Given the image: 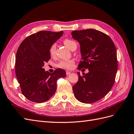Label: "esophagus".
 <instances>
[{
	"mask_svg": "<svg viewBox=\"0 0 134 134\" xmlns=\"http://www.w3.org/2000/svg\"><path fill=\"white\" fill-rule=\"evenodd\" d=\"M71 72H70V71H66V75H70V74H71Z\"/></svg>",
	"mask_w": 134,
	"mask_h": 134,
	"instance_id": "obj_1",
	"label": "esophagus"
}]
</instances>
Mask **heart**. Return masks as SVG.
I'll use <instances>...</instances> for the list:
<instances>
[{
    "mask_svg": "<svg viewBox=\"0 0 134 134\" xmlns=\"http://www.w3.org/2000/svg\"><path fill=\"white\" fill-rule=\"evenodd\" d=\"M63 43L65 45L70 48L71 50L77 47L76 42L71 39L66 38L63 40ZM49 53L52 57L55 56L56 51V43H53L49 47ZM75 66V61L73 59L69 60H62L56 63V66L57 68L64 69V70H71Z\"/></svg>",
    "mask_w": 134,
    "mask_h": 134,
    "instance_id": "b5f03b06",
    "label": "heart"
}]
</instances>
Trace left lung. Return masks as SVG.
Masks as SVG:
<instances>
[{
	"mask_svg": "<svg viewBox=\"0 0 134 134\" xmlns=\"http://www.w3.org/2000/svg\"><path fill=\"white\" fill-rule=\"evenodd\" d=\"M80 42L82 59L78 70L88 69V73L78 72V81L73 86L74 95L80 102L90 104L100 100L110 91L118 69L116 49L111 38L95 29L72 32Z\"/></svg>",
	"mask_w": 134,
	"mask_h": 134,
	"instance_id": "8db88e82",
	"label": "left lung"
}]
</instances>
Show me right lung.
I'll use <instances>...</instances> for the list:
<instances>
[{"label":"right lung","mask_w":134,"mask_h":134,"mask_svg":"<svg viewBox=\"0 0 134 134\" xmlns=\"http://www.w3.org/2000/svg\"><path fill=\"white\" fill-rule=\"evenodd\" d=\"M62 34V31H38L25 38L18 47L15 73L22 94L30 101L40 103L49 99L56 92L58 79L66 76L62 69L50 73L43 68L51 58L49 46Z\"/></svg>","instance_id":"1"}]
</instances>
